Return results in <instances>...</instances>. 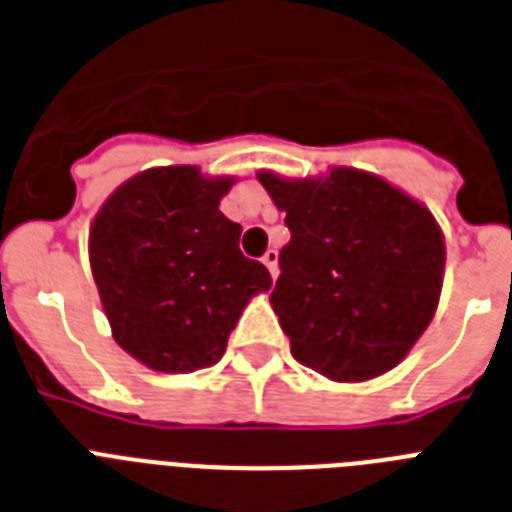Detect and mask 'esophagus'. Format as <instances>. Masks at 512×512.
<instances>
[{
  "label": "esophagus",
  "mask_w": 512,
  "mask_h": 512,
  "mask_svg": "<svg viewBox=\"0 0 512 512\" xmlns=\"http://www.w3.org/2000/svg\"><path fill=\"white\" fill-rule=\"evenodd\" d=\"M263 263H265V268L270 270V276L278 278V252L276 249H268V252H265Z\"/></svg>",
  "instance_id": "obj_1"
}]
</instances>
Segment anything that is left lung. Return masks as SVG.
I'll return each instance as SVG.
<instances>
[{"instance_id": "8db88e82", "label": "left lung", "mask_w": 512, "mask_h": 512, "mask_svg": "<svg viewBox=\"0 0 512 512\" xmlns=\"http://www.w3.org/2000/svg\"><path fill=\"white\" fill-rule=\"evenodd\" d=\"M257 181L292 231L270 294L292 355L339 384L397 368L442 297L447 247L429 207L347 165Z\"/></svg>"}]
</instances>
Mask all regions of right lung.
I'll return each instance as SVG.
<instances>
[{"mask_svg": "<svg viewBox=\"0 0 512 512\" xmlns=\"http://www.w3.org/2000/svg\"><path fill=\"white\" fill-rule=\"evenodd\" d=\"M236 176L162 165L131 176L89 228V263L112 339L157 373L218 363L249 299L270 289L220 213Z\"/></svg>", "mask_w": 512, "mask_h": 512, "instance_id": "right-lung-1", "label": "right lung"}]
</instances>
